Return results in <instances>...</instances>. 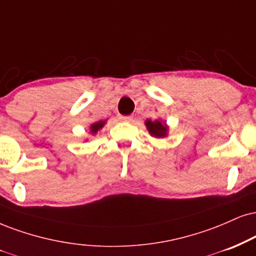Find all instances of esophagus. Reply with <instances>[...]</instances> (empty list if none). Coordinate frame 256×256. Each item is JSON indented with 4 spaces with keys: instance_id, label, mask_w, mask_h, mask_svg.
Returning <instances> with one entry per match:
<instances>
[{
    "instance_id": "1",
    "label": "esophagus",
    "mask_w": 256,
    "mask_h": 256,
    "mask_svg": "<svg viewBox=\"0 0 256 256\" xmlns=\"http://www.w3.org/2000/svg\"><path fill=\"white\" fill-rule=\"evenodd\" d=\"M118 118L123 122H132V121H133V116H120Z\"/></svg>"
}]
</instances>
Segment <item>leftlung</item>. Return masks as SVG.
Returning <instances> with one entry per match:
<instances>
[{"instance_id":"8db88e82","label":"left lung","mask_w":256,"mask_h":256,"mask_svg":"<svg viewBox=\"0 0 256 256\" xmlns=\"http://www.w3.org/2000/svg\"><path fill=\"white\" fill-rule=\"evenodd\" d=\"M144 126H146L148 133L150 134V136L156 138H164L168 135V126H167L166 121L162 120H146L144 121Z\"/></svg>"}]
</instances>
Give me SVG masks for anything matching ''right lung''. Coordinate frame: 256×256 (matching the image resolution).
<instances>
[{
    "label": "right lung",
    "mask_w": 256,
    "mask_h": 256,
    "mask_svg": "<svg viewBox=\"0 0 256 256\" xmlns=\"http://www.w3.org/2000/svg\"><path fill=\"white\" fill-rule=\"evenodd\" d=\"M106 120H104V121L103 120H100V121H97V122L92 123V124H90V128H89L90 134L92 135V136L94 135H96L100 130V129L106 126Z\"/></svg>",
    "instance_id": "1"
}]
</instances>
